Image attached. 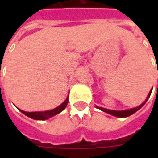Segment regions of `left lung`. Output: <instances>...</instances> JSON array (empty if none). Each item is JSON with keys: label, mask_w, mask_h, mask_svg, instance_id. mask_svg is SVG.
I'll return each instance as SVG.
<instances>
[{"label": "left lung", "mask_w": 158, "mask_h": 158, "mask_svg": "<svg viewBox=\"0 0 158 158\" xmlns=\"http://www.w3.org/2000/svg\"><path fill=\"white\" fill-rule=\"evenodd\" d=\"M151 93H152V91H150L149 94H148V96H147V97H146V101H145L141 105H139V106L135 107V108H130V109H128V110H123V111H116V110L106 109V108H103V107H101V106H96V107H97L98 109L102 110V111H103V112H105V113L113 115V116L118 117V118H126V117H129L130 116V115H132V114H134L135 112H137L138 110L140 109V108L145 105V103L146 102V101L149 99L150 96H151Z\"/></svg>", "instance_id": "obj_1"}]
</instances>
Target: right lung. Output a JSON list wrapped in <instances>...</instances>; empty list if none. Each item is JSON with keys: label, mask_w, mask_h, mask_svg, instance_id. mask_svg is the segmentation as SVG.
<instances>
[{"label": "right lung", "mask_w": 158, "mask_h": 158, "mask_svg": "<svg viewBox=\"0 0 158 158\" xmlns=\"http://www.w3.org/2000/svg\"><path fill=\"white\" fill-rule=\"evenodd\" d=\"M68 102H69V96L66 98V100L63 102L58 106L57 107H56L54 109L48 110V111H44V112H31V113H29V112H24L23 110H20V112L23 113L24 115L28 116L30 118L35 119V120H45V119H48L50 118H52L53 116H55L56 114L60 113L62 111L65 109L66 106L68 105Z\"/></svg>", "instance_id": "1"}]
</instances>
